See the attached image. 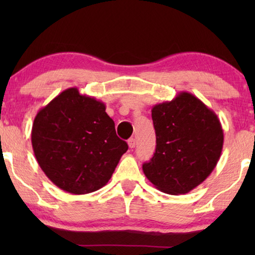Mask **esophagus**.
<instances>
[{
	"label": "esophagus",
	"mask_w": 255,
	"mask_h": 255,
	"mask_svg": "<svg viewBox=\"0 0 255 255\" xmlns=\"http://www.w3.org/2000/svg\"><path fill=\"white\" fill-rule=\"evenodd\" d=\"M128 147H130V148H134L135 147V139L134 138L128 139Z\"/></svg>",
	"instance_id": "obj_1"
}]
</instances>
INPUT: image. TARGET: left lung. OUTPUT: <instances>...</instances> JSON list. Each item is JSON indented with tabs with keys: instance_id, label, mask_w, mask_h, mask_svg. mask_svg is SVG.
<instances>
[{
	"instance_id": "obj_1",
	"label": "left lung",
	"mask_w": 255,
	"mask_h": 255,
	"mask_svg": "<svg viewBox=\"0 0 255 255\" xmlns=\"http://www.w3.org/2000/svg\"><path fill=\"white\" fill-rule=\"evenodd\" d=\"M156 147L145 176L156 189L170 195L187 194L203 182L217 165L224 133L217 115L193 94L152 108Z\"/></svg>"
}]
</instances>
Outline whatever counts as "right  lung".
<instances>
[{
    "label": "right lung",
    "instance_id": "right-lung-1",
    "mask_svg": "<svg viewBox=\"0 0 255 255\" xmlns=\"http://www.w3.org/2000/svg\"><path fill=\"white\" fill-rule=\"evenodd\" d=\"M38 165L69 194L83 195L108 183L127 141L117 137L106 104L73 87L38 111L31 131Z\"/></svg>",
    "mask_w": 255,
    "mask_h": 255
}]
</instances>
